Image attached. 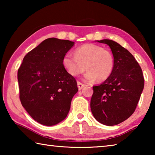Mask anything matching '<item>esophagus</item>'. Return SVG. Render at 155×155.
I'll return each instance as SVG.
<instances>
[{"instance_id":"esophagus-1","label":"esophagus","mask_w":155,"mask_h":155,"mask_svg":"<svg viewBox=\"0 0 155 155\" xmlns=\"http://www.w3.org/2000/svg\"><path fill=\"white\" fill-rule=\"evenodd\" d=\"M78 90H81V89H82L83 87H84L85 86V84H83V83H81V82H79V81H78Z\"/></svg>"}]
</instances>
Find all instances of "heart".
I'll return each instance as SVG.
<instances>
[{"label": "heart", "instance_id": "b5f03b06", "mask_svg": "<svg viewBox=\"0 0 155 155\" xmlns=\"http://www.w3.org/2000/svg\"><path fill=\"white\" fill-rule=\"evenodd\" d=\"M63 65L70 75L77 77L87 69L84 79L92 82L96 78L104 81L111 76L114 58L111 52L94 44H85L75 50V55L68 52L63 57Z\"/></svg>", "mask_w": 155, "mask_h": 155}]
</instances>
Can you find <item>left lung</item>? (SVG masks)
Segmentation results:
<instances>
[{"instance_id":"obj_1","label":"left lung","mask_w":155,"mask_h":155,"mask_svg":"<svg viewBox=\"0 0 155 155\" xmlns=\"http://www.w3.org/2000/svg\"><path fill=\"white\" fill-rule=\"evenodd\" d=\"M97 41L110 47L114 67L107 79L93 87L91 113L101 124L117 125L135 111L144 86L142 70L132 54L118 43L111 40Z\"/></svg>"}]
</instances>
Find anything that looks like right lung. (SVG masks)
Returning a JSON list of instances; mask_svg holds the SVG:
<instances>
[{"label":"right lung","mask_w":155,"mask_h":155,"mask_svg":"<svg viewBox=\"0 0 155 155\" xmlns=\"http://www.w3.org/2000/svg\"><path fill=\"white\" fill-rule=\"evenodd\" d=\"M74 44L67 40L46 39L26 54L18 70L21 104L40 124L55 125L70 111L78 89L62 60Z\"/></svg>","instance_id":"1"}]
</instances>
